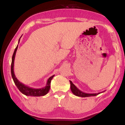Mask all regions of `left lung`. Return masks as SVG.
<instances>
[{
    "instance_id": "1",
    "label": "left lung",
    "mask_w": 125,
    "mask_h": 125,
    "mask_svg": "<svg viewBox=\"0 0 125 125\" xmlns=\"http://www.w3.org/2000/svg\"><path fill=\"white\" fill-rule=\"evenodd\" d=\"M70 82V84H71V89L72 92L73 93V94H74L75 95L77 96H80V97H89V96H96L97 95H98L99 94H100L101 93L104 92L105 91H103L102 92L100 93H84L83 92H82L81 90H80L79 89H78L77 86H76L72 82L69 80Z\"/></svg>"
}]
</instances>
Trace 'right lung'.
Wrapping results in <instances>:
<instances>
[{
    "label": "right lung",
    "instance_id": "add662e5",
    "mask_svg": "<svg viewBox=\"0 0 125 125\" xmlns=\"http://www.w3.org/2000/svg\"><path fill=\"white\" fill-rule=\"evenodd\" d=\"M20 37V38L21 37ZM20 38L19 40L18 44L19 43ZM18 47V45H17L16 47L14 52L13 55L12 57V62H11V76L13 79L14 83L15 84L17 88L23 94L25 95L26 96H44L47 94L49 92L50 89V85H51V82L52 78H53L54 75L51 76V77L48 78L46 83V85L45 87L42 88H39V89H35L31 87H29L28 86H26L25 84H22L21 82H20L19 80L17 79L15 75L14 71V60L15 57V54L17 49Z\"/></svg>",
    "mask_w": 125,
    "mask_h": 125
}]
</instances>
